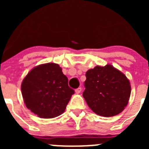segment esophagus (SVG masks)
I'll return each mask as SVG.
<instances>
[{
  "label": "esophagus",
  "instance_id": "obj_1",
  "mask_svg": "<svg viewBox=\"0 0 149 149\" xmlns=\"http://www.w3.org/2000/svg\"><path fill=\"white\" fill-rule=\"evenodd\" d=\"M81 87H79V88H77V89H75V93H77V94L81 93Z\"/></svg>",
  "mask_w": 149,
  "mask_h": 149
}]
</instances>
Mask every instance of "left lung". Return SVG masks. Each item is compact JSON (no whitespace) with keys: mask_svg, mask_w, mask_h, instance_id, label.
Returning a JSON list of instances; mask_svg holds the SVG:
<instances>
[{"mask_svg":"<svg viewBox=\"0 0 149 149\" xmlns=\"http://www.w3.org/2000/svg\"><path fill=\"white\" fill-rule=\"evenodd\" d=\"M83 96L98 115L110 117L123 111L131 95L129 80L113 65L97 66L86 73Z\"/></svg>","mask_w":149,"mask_h":149,"instance_id":"left-lung-1","label":"left lung"}]
</instances>
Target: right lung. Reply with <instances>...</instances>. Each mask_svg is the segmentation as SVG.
<instances>
[{
  "label": "right lung",
  "instance_id": "1",
  "mask_svg": "<svg viewBox=\"0 0 149 149\" xmlns=\"http://www.w3.org/2000/svg\"><path fill=\"white\" fill-rule=\"evenodd\" d=\"M21 88L26 107L43 119L61 115L74 93L60 65L52 63L33 68L24 78Z\"/></svg>",
  "mask_w": 149,
  "mask_h": 149
}]
</instances>
